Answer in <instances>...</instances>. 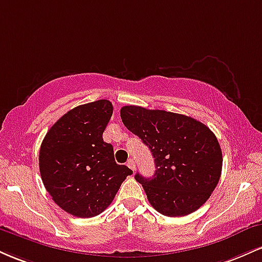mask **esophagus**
Here are the masks:
<instances>
[{
  "instance_id": "1",
  "label": "esophagus",
  "mask_w": 262,
  "mask_h": 262,
  "mask_svg": "<svg viewBox=\"0 0 262 262\" xmlns=\"http://www.w3.org/2000/svg\"><path fill=\"white\" fill-rule=\"evenodd\" d=\"M127 166L129 167V169H132L133 171L135 170V162H134L133 159H129L128 162H127Z\"/></svg>"
}]
</instances>
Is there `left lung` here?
Here are the masks:
<instances>
[{
  "instance_id": "1",
  "label": "left lung",
  "mask_w": 262,
  "mask_h": 262,
  "mask_svg": "<svg viewBox=\"0 0 262 262\" xmlns=\"http://www.w3.org/2000/svg\"><path fill=\"white\" fill-rule=\"evenodd\" d=\"M121 118L154 156V176L135 175L150 204L167 217H183L206 203L223 165L214 133L191 117L139 106L122 107Z\"/></svg>"
}]
</instances>
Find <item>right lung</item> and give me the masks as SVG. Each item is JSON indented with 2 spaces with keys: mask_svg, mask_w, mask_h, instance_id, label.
<instances>
[{
  "mask_svg": "<svg viewBox=\"0 0 262 262\" xmlns=\"http://www.w3.org/2000/svg\"><path fill=\"white\" fill-rule=\"evenodd\" d=\"M113 113L98 100L69 111L49 129L39 151V170L53 201L75 217L98 215L133 171L114 161L102 134Z\"/></svg>",
  "mask_w": 262,
  "mask_h": 262,
  "instance_id": "1",
  "label": "right lung"
}]
</instances>
